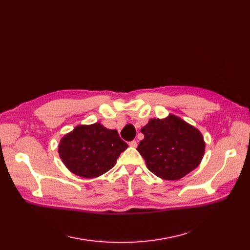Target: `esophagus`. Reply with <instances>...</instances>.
<instances>
[{
  "mask_svg": "<svg viewBox=\"0 0 250 250\" xmlns=\"http://www.w3.org/2000/svg\"><path fill=\"white\" fill-rule=\"evenodd\" d=\"M128 146H129V147H133V148H136V147L138 146V143H137V141L134 140V141L128 143Z\"/></svg>",
  "mask_w": 250,
  "mask_h": 250,
  "instance_id": "esophagus-1",
  "label": "esophagus"
}]
</instances>
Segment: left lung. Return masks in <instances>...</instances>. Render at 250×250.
<instances>
[{"label":"left lung","mask_w":250,"mask_h":250,"mask_svg":"<svg viewBox=\"0 0 250 250\" xmlns=\"http://www.w3.org/2000/svg\"><path fill=\"white\" fill-rule=\"evenodd\" d=\"M141 132L145 137L137 150L150 171L162 179H180L203 160L206 151L203 134L177 115L151 118Z\"/></svg>","instance_id":"obj_1"}]
</instances>
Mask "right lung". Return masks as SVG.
Masks as SVG:
<instances>
[{
  "label": "right lung",
  "instance_id": "right-lung-1",
  "mask_svg": "<svg viewBox=\"0 0 250 250\" xmlns=\"http://www.w3.org/2000/svg\"><path fill=\"white\" fill-rule=\"evenodd\" d=\"M127 147L116 129L95 123L75 126L61 139L58 151L69 171L84 178H95L110 170Z\"/></svg>",
  "mask_w": 250,
  "mask_h": 250
}]
</instances>
